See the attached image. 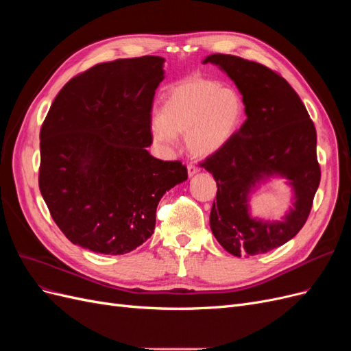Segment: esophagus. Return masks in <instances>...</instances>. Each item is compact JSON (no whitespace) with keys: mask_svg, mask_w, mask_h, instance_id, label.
Segmentation results:
<instances>
[{"mask_svg":"<svg viewBox=\"0 0 351 351\" xmlns=\"http://www.w3.org/2000/svg\"><path fill=\"white\" fill-rule=\"evenodd\" d=\"M187 173H189V177H192L196 173H199V168L196 165H193V164H189L187 165Z\"/></svg>","mask_w":351,"mask_h":351,"instance_id":"34e87169","label":"esophagus"}]
</instances>
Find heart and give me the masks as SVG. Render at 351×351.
Here are the masks:
<instances>
[{
    "mask_svg": "<svg viewBox=\"0 0 351 351\" xmlns=\"http://www.w3.org/2000/svg\"><path fill=\"white\" fill-rule=\"evenodd\" d=\"M243 115L244 102L236 89L217 80L190 79L167 90L161 115L154 117L151 127L158 142L186 134L190 152L209 156L234 137Z\"/></svg>",
    "mask_w": 351,
    "mask_h": 351,
    "instance_id": "obj_1",
    "label": "heart"
}]
</instances>
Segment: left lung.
I'll list each match as a JSON object with an SVG mask.
<instances>
[{
	"instance_id": "obj_1",
	"label": "left lung",
	"mask_w": 351,
	"mask_h": 351,
	"mask_svg": "<svg viewBox=\"0 0 351 351\" xmlns=\"http://www.w3.org/2000/svg\"><path fill=\"white\" fill-rule=\"evenodd\" d=\"M243 95L247 119L234 137L200 165L214 176L217 202L210 230L234 256H253L282 246L302 230L321 182L316 129L304 104L277 71L236 56L212 54ZM281 175L295 190V208L282 221L263 223L248 215L251 187L265 176Z\"/></svg>"
}]
</instances>
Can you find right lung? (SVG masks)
I'll use <instances>...</instances> for the list:
<instances>
[{
  "label": "right lung",
  "mask_w": 351,
  "mask_h": 351,
  "mask_svg": "<svg viewBox=\"0 0 351 351\" xmlns=\"http://www.w3.org/2000/svg\"><path fill=\"white\" fill-rule=\"evenodd\" d=\"M164 58L101 62L70 79L40 127L39 190L58 228L95 253L124 254L154 234L156 206L187 180L147 152Z\"/></svg>",
  "instance_id": "1"
}]
</instances>
